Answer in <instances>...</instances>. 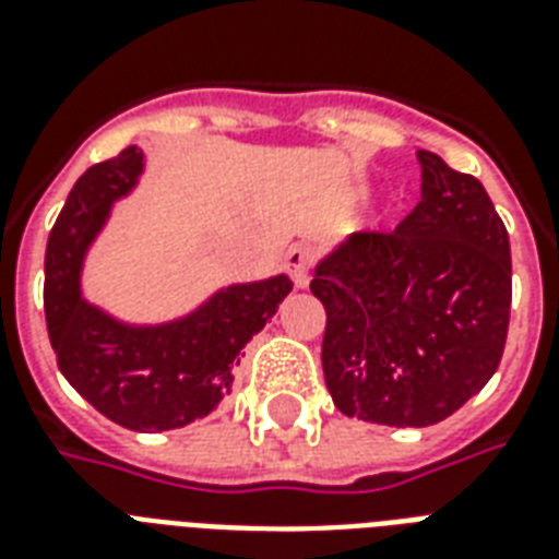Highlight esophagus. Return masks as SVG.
Returning a JSON list of instances; mask_svg holds the SVG:
<instances>
[{
    "mask_svg": "<svg viewBox=\"0 0 559 559\" xmlns=\"http://www.w3.org/2000/svg\"><path fill=\"white\" fill-rule=\"evenodd\" d=\"M314 250L309 245H295L285 253V271L295 280L297 288H304L309 283V271H312Z\"/></svg>",
    "mask_w": 559,
    "mask_h": 559,
    "instance_id": "esophagus-1",
    "label": "esophagus"
}]
</instances>
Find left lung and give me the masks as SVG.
Returning <instances> with one entry per match:
<instances>
[{
    "label": "left lung",
    "instance_id": "1",
    "mask_svg": "<svg viewBox=\"0 0 559 559\" xmlns=\"http://www.w3.org/2000/svg\"><path fill=\"white\" fill-rule=\"evenodd\" d=\"M421 200L394 229L356 233L309 283L324 304L326 389L347 418L444 421L498 371L513 262L486 188L418 150Z\"/></svg>",
    "mask_w": 559,
    "mask_h": 559
}]
</instances>
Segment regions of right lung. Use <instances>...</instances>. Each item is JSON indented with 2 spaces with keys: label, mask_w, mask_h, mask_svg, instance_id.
I'll return each instance as SVG.
<instances>
[{
  "label": "right lung",
  "mask_w": 559,
  "mask_h": 559,
  "mask_svg": "<svg viewBox=\"0 0 559 559\" xmlns=\"http://www.w3.org/2000/svg\"><path fill=\"white\" fill-rule=\"evenodd\" d=\"M144 153L129 146L73 185L46 245L44 309L49 342L67 383L129 430H174L215 409L233 392L245 344L292 292L288 276L233 285L179 324L132 330L79 297L82 253L108 205L141 174Z\"/></svg>",
  "instance_id": "1"
}]
</instances>
